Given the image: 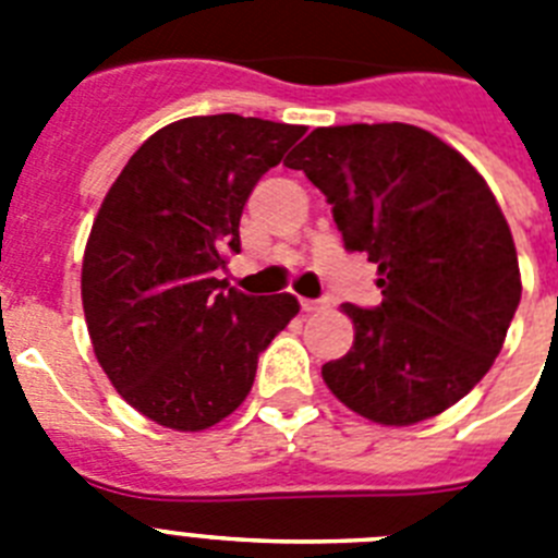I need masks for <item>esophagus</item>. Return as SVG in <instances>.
<instances>
[{"mask_svg":"<svg viewBox=\"0 0 558 558\" xmlns=\"http://www.w3.org/2000/svg\"><path fill=\"white\" fill-rule=\"evenodd\" d=\"M326 306H329L326 301H308V298H303V301H301L303 312H320V308H326Z\"/></svg>","mask_w":558,"mask_h":558,"instance_id":"obj_1","label":"esophagus"}]
</instances>
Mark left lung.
I'll list each match as a JSON object with an SVG mask.
<instances>
[{
	"label": "left lung",
	"mask_w": 558,
	"mask_h": 558,
	"mask_svg": "<svg viewBox=\"0 0 558 558\" xmlns=\"http://www.w3.org/2000/svg\"><path fill=\"white\" fill-rule=\"evenodd\" d=\"M283 163L380 271V306H343L354 345L323 366L331 395L383 425L442 414L494 366L522 298L494 192L457 149L400 121L317 128Z\"/></svg>",
	"instance_id": "8db88e82"
}]
</instances>
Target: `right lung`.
<instances>
[{"instance_id": "obj_1", "label": "right lung", "mask_w": 558, "mask_h": 558, "mask_svg": "<svg viewBox=\"0 0 558 558\" xmlns=\"http://www.w3.org/2000/svg\"><path fill=\"white\" fill-rule=\"evenodd\" d=\"M303 133L235 112L181 119L149 135L107 192L84 250V317L110 383L153 423H221L301 312L294 294L250 298L215 275L241 252L252 186Z\"/></svg>"}]
</instances>
